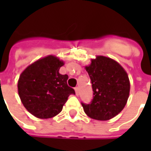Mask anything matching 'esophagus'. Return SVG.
I'll return each mask as SVG.
<instances>
[{"instance_id":"esophagus-1","label":"esophagus","mask_w":151,"mask_h":151,"mask_svg":"<svg viewBox=\"0 0 151 151\" xmlns=\"http://www.w3.org/2000/svg\"><path fill=\"white\" fill-rule=\"evenodd\" d=\"M74 90H75V93H76V95H78L79 94V88L78 87H75V89H74Z\"/></svg>"}]
</instances>
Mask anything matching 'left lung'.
<instances>
[{"label":"left lung","instance_id":"left-lung-1","mask_svg":"<svg viewBox=\"0 0 151 151\" xmlns=\"http://www.w3.org/2000/svg\"><path fill=\"white\" fill-rule=\"evenodd\" d=\"M91 61L85 69L95 96L91 104H82L83 110L92 119L108 120L125 107L129 96V78L123 67L110 57L96 56Z\"/></svg>","mask_w":151,"mask_h":151}]
</instances>
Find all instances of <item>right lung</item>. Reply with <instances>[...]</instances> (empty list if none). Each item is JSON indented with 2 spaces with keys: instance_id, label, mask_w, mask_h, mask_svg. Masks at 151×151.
<instances>
[{
  "instance_id": "right-lung-1",
  "label": "right lung",
  "mask_w": 151,
  "mask_h": 151,
  "mask_svg": "<svg viewBox=\"0 0 151 151\" xmlns=\"http://www.w3.org/2000/svg\"><path fill=\"white\" fill-rule=\"evenodd\" d=\"M65 65L53 55L35 60L21 73L18 92L25 108L34 116L48 119L62 111L63 106L74 90L67 84L69 77L59 73Z\"/></svg>"
}]
</instances>
